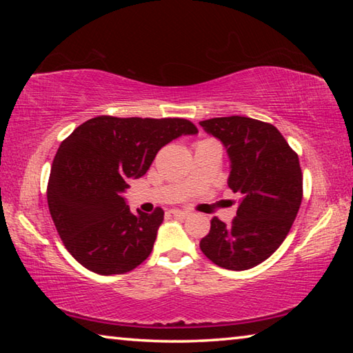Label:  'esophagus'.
<instances>
[{
    "label": "esophagus",
    "mask_w": 353,
    "mask_h": 353,
    "mask_svg": "<svg viewBox=\"0 0 353 353\" xmlns=\"http://www.w3.org/2000/svg\"><path fill=\"white\" fill-rule=\"evenodd\" d=\"M172 216H176V218H187L188 216V212H183V210H179V208H172V210L170 212Z\"/></svg>",
    "instance_id": "1"
}]
</instances>
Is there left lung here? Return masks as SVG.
<instances>
[{"instance_id":"8db88e82","label":"left lung","mask_w":353,"mask_h":353,"mask_svg":"<svg viewBox=\"0 0 353 353\" xmlns=\"http://www.w3.org/2000/svg\"><path fill=\"white\" fill-rule=\"evenodd\" d=\"M199 124L223 143L230 160L227 185L241 194L230 224L212 219L201 250L224 270H250L276 252L297 216L302 202L299 157L270 123L236 115Z\"/></svg>"}]
</instances>
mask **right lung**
<instances>
[{"instance_id":"obj_1","label":"right lung","mask_w":353,"mask_h":353,"mask_svg":"<svg viewBox=\"0 0 353 353\" xmlns=\"http://www.w3.org/2000/svg\"><path fill=\"white\" fill-rule=\"evenodd\" d=\"M194 134V124L182 118L97 117L61 143L48 207L65 248L83 268L112 276L148 259L163 210L132 213L123 193L130 179L146 174L165 145Z\"/></svg>"}]
</instances>
